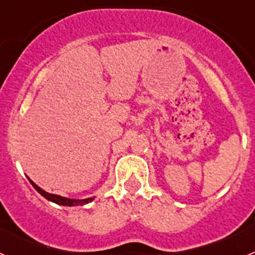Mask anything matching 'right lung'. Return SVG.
Segmentation results:
<instances>
[{"label":"right lung","instance_id":"add662e5","mask_svg":"<svg viewBox=\"0 0 255 255\" xmlns=\"http://www.w3.org/2000/svg\"><path fill=\"white\" fill-rule=\"evenodd\" d=\"M29 181L31 182V185L34 186L35 190L39 193L40 195H43L46 199L51 200V202H53V203L56 204H60V206H84V204L89 203V202H92V200L94 199V198H88V199H69V198H64V197H60V195H56V194H49V193H47V191H44L43 189H40L39 186L35 185L34 182L31 181V180H29Z\"/></svg>","mask_w":255,"mask_h":255}]
</instances>
